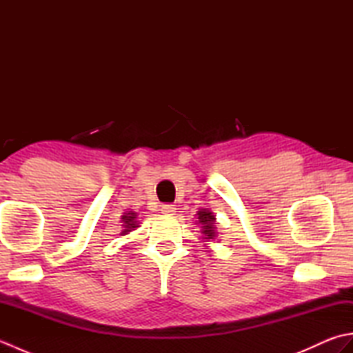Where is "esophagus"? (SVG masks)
<instances>
[{"instance_id": "esophagus-1", "label": "esophagus", "mask_w": 353, "mask_h": 353, "mask_svg": "<svg viewBox=\"0 0 353 353\" xmlns=\"http://www.w3.org/2000/svg\"><path fill=\"white\" fill-rule=\"evenodd\" d=\"M161 211L165 215H174L176 214V206L174 205H162Z\"/></svg>"}]
</instances>
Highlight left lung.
Here are the masks:
<instances>
[{
	"instance_id": "1",
	"label": "left lung",
	"mask_w": 353,
	"mask_h": 353,
	"mask_svg": "<svg viewBox=\"0 0 353 353\" xmlns=\"http://www.w3.org/2000/svg\"><path fill=\"white\" fill-rule=\"evenodd\" d=\"M197 220L196 224L200 228V234H201V241L208 243V241H214L219 235L216 232V219L214 212L209 211V209H200V211L196 214Z\"/></svg>"
}]
</instances>
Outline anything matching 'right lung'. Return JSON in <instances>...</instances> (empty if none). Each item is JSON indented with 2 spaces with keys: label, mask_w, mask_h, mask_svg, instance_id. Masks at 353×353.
I'll list each match as a JSON object with an SVG mask.
<instances>
[{
  "label": "right lung",
  "mask_w": 353,
  "mask_h": 353,
  "mask_svg": "<svg viewBox=\"0 0 353 353\" xmlns=\"http://www.w3.org/2000/svg\"><path fill=\"white\" fill-rule=\"evenodd\" d=\"M138 214L134 211H127L124 212V215H121V226H123V230H121V235H127L129 232L134 230L137 228H139V221L137 220Z\"/></svg>",
  "instance_id": "right-lung-1"
}]
</instances>
